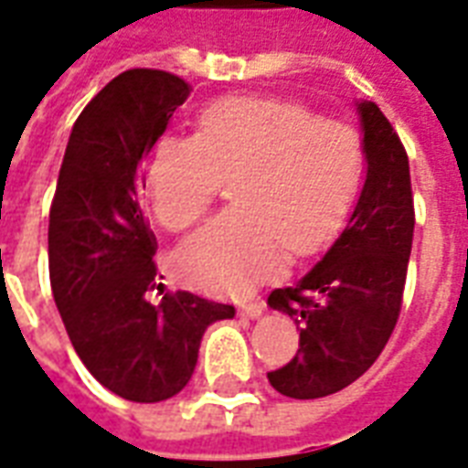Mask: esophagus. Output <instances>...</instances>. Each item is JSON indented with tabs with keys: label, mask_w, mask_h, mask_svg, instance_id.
I'll use <instances>...</instances> for the list:
<instances>
[{
	"label": "esophagus",
	"mask_w": 468,
	"mask_h": 468,
	"mask_svg": "<svg viewBox=\"0 0 468 468\" xmlns=\"http://www.w3.org/2000/svg\"><path fill=\"white\" fill-rule=\"evenodd\" d=\"M264 309H267V304H264L261 299H254V302H247V304H241V314H244V316H251V319L261 316V314H264Z\"/></svg>",
	"instance_id": "1"
}]
</instances>
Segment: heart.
Listing matches in <instances>:
<instances>
[{"label":"heart","instance_id":"heart-1","mask_svg":"<svg viewBox=\"0 0 468 468\" xmlns=\"http://www.w3.org/2000/svg\"><path fill=\"white\" fill-rule=\"evenodd\" d=\"M364 174L354 126L319 119L276 97H221L201 109L194 136H166L146 169L149 204L164 229L199 224L224 182L237 207L176 254L189 284L247 294L289 257H309L334 237Z\"/></svg>","mask_w":468,"mask_h":468}]
</instances>
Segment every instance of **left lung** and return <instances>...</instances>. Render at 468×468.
Instances as JSON below:
<instances>
[{
  "label": "left lung",
  "mask_w": 468,
  "mask_h": 468,
  "mask_svg": "<svg viewBox=\"0 0 468 468\" xmlns=\"http://www.w3.org/2000/svg\"><path fill=\"white\" fill-rule=\"evenodd\" d=\"M359 114L369 169L349 227L299 284L267 299L299 332L294 359L267 374L284 397L319 399L349 387L378 359L401 314L414 239L409 156L374 101L359 104Z\"/></svg>",
  "instance_id": "1"
}]
</instances>
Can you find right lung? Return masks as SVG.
<instances>
[{
    "label": "right lung",
    "mask_w": 468,
    "mask_h": 468,
    "mask_svg": "<svg viewBox=\"0 0 468 468\" xmlns=\"http://www.w3.org/2000/svg\"><path fill=\"white\" fill-rule=\"evenodd\" d=\"M189 97L172 71L129 69L74 122L49 209V282L69 342L101 387L154 404L179 394L201 334L234 306L159 289L156 237L144 214V154Z\"/></svg>",
    "instance_id": "add662e5"
}]
</instances>
